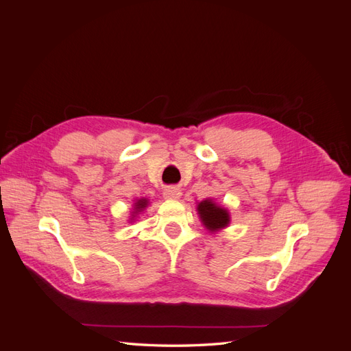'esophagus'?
Listing matches in <instances>:
<instances>
[{
    "label": "esophagus",
    "instance_id": "1",
    "mask_svg": "<svg viewBox=\"0 0 351 351\" xmlns=\"http://www.w3.org/2000/svg\"><path fill=\"white\" fill-rule=\"evenodd\" d=\"M164 196L168 199H180L182 196V192L177 187H168L164 190Z\"/></svg>",
    "mask_w": 351,
    "mask_h": 351
}]
</instances>
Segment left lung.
Returning a JSON list of instances; mask_svg holds the SVG:
<instances>
[{
	"label": "left lung",
	"instance_id": "1",
	"mask_svg": "<svg viewBox=\"0 0 351 351\" xmlns=\"http://www.w3.org/2000/svg\"><path fill=\"white\" fill-rule=\"evenodd\" d=\"M197 212L202 218V222H204L205 227L210 231L224 228L230 222L228 212L224 208L217 206L214 202L209 199L200 202L197 205Z\"/></svg>",
	"mask_w": 351,
	"mask_h": 351
}]
</instances>
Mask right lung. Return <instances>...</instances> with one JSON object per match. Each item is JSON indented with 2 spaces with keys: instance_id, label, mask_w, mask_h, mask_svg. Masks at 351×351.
Wrapping results in <instances>:
<instances>
[{
  "instance_id": "obj_1",
  "label": "right lung",
  "mask_w": 351,
  "mask_h": 351,
  "mask_svg": "<svg viewBox=\"0 0 351 351\" xmlns=\"http://www.w3.org/2000/svg\"><path fill=\"white\" fill-rule=\"evenodd\" d=\"M146 205H147V200L146 199H139L134 204V206H136V212H139V210H142V209H145L146 208Z\"/></svg>"
}]
</instances>
